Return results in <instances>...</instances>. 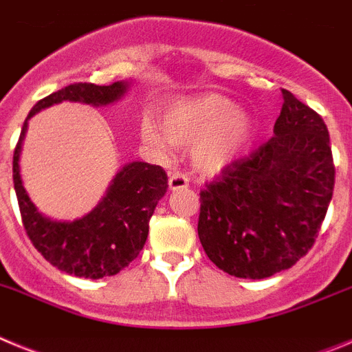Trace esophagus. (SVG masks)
<instances>
[{
	"instance_id": "obj_1",
	"label": "esophagus",
	"mask_w": 352,
	"mask_h": 352,
	"mask_svg": "<svg viewBox=\"0 0 352 352\" xmlns=\"http://www.w3.org/2000/svg\"><path fill=\"white\" fill-rule=\"evenodd\" d=\"M186 186H188V178H186L185 174L179 173V170L170 174V178H169L170 190H179V188H186Z\"/></svg>"
}]
</instances>
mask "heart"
Wrapping results in <instances>:
<instances>
[{
    "mask_svg": "<svg viewBox=\"0 0 352 352\" xmlns=\"http://www.w3.org/2000/svg\"><path fill=\"white\" fill-rule=\"evenodd\" d=\"M162 123L142 118V141L160 151H170L176 144L194 146V164L204 174L234 164L256 135L254 118L239 111L231 98L214 93L173 102L164 109Z\"/></svg>",
    "mask_w": 352,
    "mask_h": 352,
    "instance_id": "1",
    "label": "heart"
}]
</instances>
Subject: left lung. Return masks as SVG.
Listing matches in <instances>:
<instances>
[{"mask_svg": "<svg viewBox=\"0 0 352 352\" xmlns=\"http://www.w3.org/2000/svg\"><path fill=\"white\" fill-rule=\"evenodd\" d=\"M272 139L206 183L197 234L214 266L268 278L309 254L333 197L329 133L319 114L282 89Z\"/></svg>", "mask_w": 352, "mask_h": 352, "instance_id": "obj_1", "label": "left lung"}]
</instances>
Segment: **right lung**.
<instances>
[{
	"label": "right lung",
	"mask_w": 352,
	"mask_h": 352,
	"mask_svg": "<svg viewBox=\"0 0 352 352\" xmlns=\"http://www.w3.org/2000/svg\"><path fill=\"white\" fill-rule=\"evenodd\" d=\"M125 91L126 82L68 84L36 102L28 120L40 109L63 100L107 105ZM26 129L28 123H24L14 151V188L23 226L33 247L52 266L74 276L96 280L120 273L144 247L149 219L169 186L166 170L146 162H132L116 174L105 197L91 213L74 222H54L31 203L19 174V155Z\"/></svg>",
	"instance_id": "1"
}]
</instances>
